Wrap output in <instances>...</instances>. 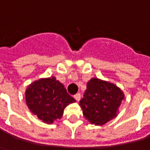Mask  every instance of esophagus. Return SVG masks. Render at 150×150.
<instances>
[{
    "instance_id": "obj_1",
    "label": "esophagus",
    "mask_w": 150,
    "mask_h": 150,
    "mask_svg": "<svg viewBox=\"0 0 150 150\" xmlns=\"http://www.w3.org/2000/svg\"><path fill=\"white\" fill-rule=\"evenodd\" d=\"M74 98H75V100L77 101H79L80 100V98H81V96H80V93H77V94H75L74 96Z\"/></svg>"
}]
</instances>
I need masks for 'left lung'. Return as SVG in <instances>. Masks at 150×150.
Here are the masks:
<instances>
[{
    "label": "left lung",
    "mask_w": 150,
    "mask_h": 150,
    "mask_svg": "<svg viewBox=\"0 0 150 150\" xmlns=\"http://www.w3.org/2000/svg\"><path fill=\"white\" fill-rule=\"evenodd\" d=\"M125 94L110 82L91 78L87 83L83 98L79 101L83 114L95 125H104L117 116Z\"/></svg>",
    "instance_id": "obj_1"
}]
</instances>
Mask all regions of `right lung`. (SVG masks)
Returning <instances> with one entry per match:
<instances>
[{
  "mask_svg": "<svg viewBox=\"0 0 150 150\" xmlns=\"http://www.w3.org/2000/svg\"><path fill=\"white\" fill-rule=\"evenodd\" d=\"M25 95L30 111L42 122L49 125L61 119L64 108L75 102L54 76L39 79L31 83Z\"/></svg>",
  "mask_w": 150,
  "mask_h": 150,
  "instance_id": "right-lung-1",
  "label": "right lung"
}]
</instances>
